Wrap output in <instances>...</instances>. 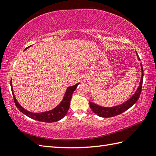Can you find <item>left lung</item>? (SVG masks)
I'll list each match as a JSON object with an SVG mask.
<instances>
[{"mask_svg":"<svg viewBox=\"0 0 156 156\" xmlns=\"http://www.w3.org/2000/svg\"><path fill=\"white\" fill-rule=\"evenodd\" d=\"M136 55L138 56V59L140 60V59L139 58V56L138 54L136 52ZM141 66V70H142V76L140 79V82L139 86L138 89H136V91L134 94L130 98L126 100L123 103L116 105L114 107H104L102 106H99L96 104H95L94 102H89V106L91 110L93 111V112L96 113L100 117L102 118H110L113 117V116L118 115L125 112V111L129 109V108L131 107L133 105L136 103L137 100H138L140 96L141 91H142V82H143V68H142V63H140Z\"/></svg>","mask_w":156,"mask_h":156,"instance_id":"1","label":"left lung"}]
</instances>
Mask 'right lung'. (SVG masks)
Here are the masks:
<instances>
[{
    "instance_id": "obj_1",
    "label": "right lung",
    "mask_w": 156,
    "mask_h": 156,
    "mask_svg": "<svg viewBox=\"0 0 156 156\" xmlns=\"http://www.w3.org/2000/svg\"><path fill=\"white\" fill-rule=\"evenodd\" d=\"M30 47H27L25 49H27ZM10 83H11L12 92L13 94V97H14L15 105L17 107L18 110H20V112H21L23 113H24L25 115L28 116V117H30V118H31V119L41 121V122H57V121L61 120L62 118L65 117V115L67 114L69 109L70 101H71V99H72L73 91L76 90V88H77V86L80 84V83H78L77 84H76L75 85L68 87L67 89H66L65 96L63 97V99L62 100V101L60 102V103L59 105H58L55 108H54L53 109L47 111V112H41V113H33L26 110L22 106H21L19 103H18L16 98V97L14 96V91H13L12 80H11V82H10Z\"/></svg>"
}]
</instances>
